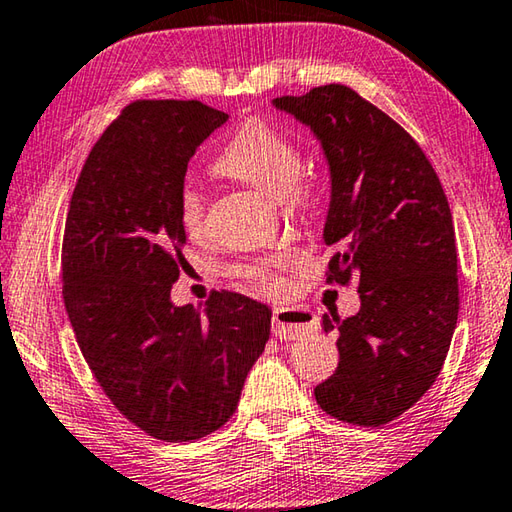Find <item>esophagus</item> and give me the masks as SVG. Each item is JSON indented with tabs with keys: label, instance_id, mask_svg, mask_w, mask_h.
Instances as JSON below:
<instances>
[{
	"label": "esophagus",
	"instance_id": "34e87169",
	"mask_svg": "<svg viewBox=\"0 0 512 512\" xmlns=\"http://www.w3.org/2000/svg\"><path fill=\"white\" fill-rule=\"evenodd\" d=\"M318 327L315 315L306 309H295V306H277L273 311V333L280 340H297L309 336Z\"/></svg>",
	"mask_w": 512,
	"mask_h": 512
}]
</instances>
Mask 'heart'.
I'll use <instances>...</instances> for the list:
<instances>
[{"instance_id":"b5f03b06","label":"heart","mask_w":512,"mask_h":512,"mask_svg":"<svg viewBox=\"0 0 512 512\" xmlns=\"http://www.w3.org/2000/svg\"><path fill=\"white\" fill-rule=\"evenodd\" d=\"M215 170L230 179L250 185L271 199H288L295 206H304L309 199L302 174V152L291 138L273 125L262 120H250L230 138L224 152L217 156ZM176 215L185 232L199 235L206 219V206L197 188L183 185L176 201ZM282 262L241 264L235 268L237 277H244L248 284L264 293H277L282 288V277L277 268Z\"/></svg>"}]
</instances>
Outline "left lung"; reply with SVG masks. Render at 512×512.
<instances>
[{
  "instance_id": "obj_1",
  "label": "left lung",
  "mask_w": 512,
  "mask_h": 512,
  "mask_svg": "<svg viewBox=\"0 0 512 512\" xmlns=\"http://www.w3.org/2000/svg\"><path fill=\"white\" fill-rule=\"evenodd\" d=\"M273 107L318 138L329 165L324 244L329 282H358L360 311L322 315L340 362L315 387L324 412L378 427L434 385L459 315L457 246L448 197L414 138L345 85L282 96Z\"/></svg>"
}]
</instances>
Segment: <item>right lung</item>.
<instances>
[{
    "label": "right lung",
    "mask_w": 512,
    "mask_h": 512,
    "mask_svg": "<svg viewBox=\"0 0 512 512\" xmlns=\"http://www.w3.org/2000/svg\"><path fill=\"white\" fill-rule=\"evenodd\" d=\"M228 114L199 100H138L94 145L69 203L62 295L76 340L120 414L181 443L235 414L271 336V309L239 293L176 306L185 230L176 201L197 147Z\"/></svg>",
    "instance_id": "1"
}]
</instances>
